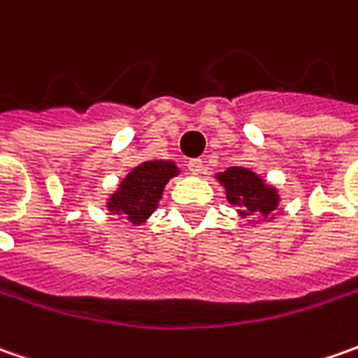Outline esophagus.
<instances>
[{
	"label": "esophagus",
	"mask_w": 358,
	"mask_h": 358,
	"mask_svg": "<svg viewBox=\"0 0 358 358\" xmlns=\"http://www.w3.org/2000/svg\"><path fill=\"white\" fill-rule=\"evenodd\" d=\"M187 171L191 173V175H201V173L205 171L203 161H201V159H191V161L187 163Z\"/></svg>",
	"instance_id": "esophagus-1"
}]
</instances>
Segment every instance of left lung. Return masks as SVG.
<instances>
[{"label": "left lung", "mask_w": 358, "mask_h": 358, "mask_svg": "<svg viewBox=\"0 0 358 358\" xmlns=\"http://www.w3.org/2000/svg\"><path fill=\"white\" fill-rule=\"evenodd\" d=\"M217 179L225 187L229 203L241 207L239 213L243 217L247 215L267 217L279 207L277 189L267 185L259 175H255L245 167H229L225 173H219Z\"/></svg>", "instance_id": "8db88e82"}]
</instances>
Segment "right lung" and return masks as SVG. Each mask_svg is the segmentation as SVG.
<instances>
[{
    "label": "right lung",
    "mask_w": 358,
    "mask_h": 358,
    "mask_svg": "<svg viewBox=\"0 0 358 358\" xmlns=\"http://www.w3.org/2000/svg\"><path fill=\"white\" fill-rule=\"evenodd\" d=\"M179 173L173 161H145L121 181L107 201V209L133 225H141L157 209L163 189Z\"/></svg>",
    "instance_id": "right-lung-1"
}]
</instances>
